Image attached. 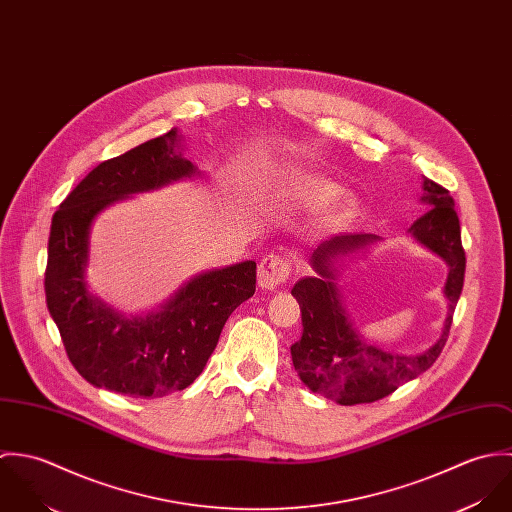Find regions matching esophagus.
I'll return each instance as SVG.
<instances>
[{
    "label": "esophagus",
    "instance_id": "1",
    "mask_svg": "<svg viewBox=\"0 0 512 512\" xmlns=\"http://www.w3.org/2000/svg\"><path fill=\"white\" fill-rule=\"evenodd\" d=\"M292 276L290 260L280 254H266L258 266V286L264 290H276Z\"/></svg>",
    "mask_w": 512,
    "mask_h": 512
}]
</instances>
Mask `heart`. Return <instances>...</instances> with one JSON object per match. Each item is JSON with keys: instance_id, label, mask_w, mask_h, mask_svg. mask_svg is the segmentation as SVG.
<instances>
[{"instance_id": "1", "label": "heart", "mask_w": 512, "mask_h": 512, "mask_svg": "<svg viewBox=\"0 0 512 512\" xmlns=\"http://www.w3.org/2000/svg\"><path fill=\"white\" fill-rule=\"evenodd\" d=\"M297 197L303 199L305 203H311V205H323V203H329L333 201L337 195H339V189L323 179H315V177H307V179H301L297 189H295Z\"/></svg>"}]
</instances>
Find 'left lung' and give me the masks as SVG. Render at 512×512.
<instances>
[{
	"label": "left lung",
	"instance_id": "obj_1",
	"mask_svg": "<svg viewBox=\"0 0 512 512\" xmlns=\"http://www.w3.org/2000/svg\"><path fill=\"white\" fill-rule=\"evenodd\" d=\"M422 201L430 209L414 220L410 232L449 266L443 290L449 303L438 343L422 355H392L366 345L341 307L333 282V260L339 254L374 242L376 236H335L323 242L311 256L319 276L299 280L292 290L303 323L301 339L292 345L293 366L309 390L343 406L376 402L426 372L441 355L457 299L463 290L465 250L461 246L459 217L449 191L432 179H424Z\"/></svg>",
	"mask_w": 512,
	"mask_h": 512
}]
</instances>
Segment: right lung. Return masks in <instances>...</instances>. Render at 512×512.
Wrapping results in <instances>:
<instances>
[{"mask_svg": "<svg viewBox=\"0 0 512 512\" xmlns=\"http://www.w3.org/2000/svg\"><path fill=\"white\" fill-rule=\"evenodd\" d=\"M177 130L96 165L55 211L45 295L67 357L94 386L132 398L183 390L203 372L230 313L256 292V262L246 260L191 280L146 317H120L84 284L94 217L118 199L195 173L177 149Z\"/></svg>", "mask_w": 512, "mask_h": 512, "instance_id": "1", "label": "right lung"}]
</instances>
